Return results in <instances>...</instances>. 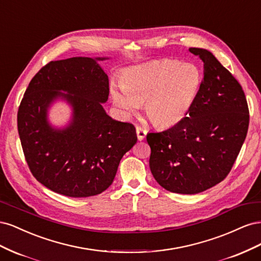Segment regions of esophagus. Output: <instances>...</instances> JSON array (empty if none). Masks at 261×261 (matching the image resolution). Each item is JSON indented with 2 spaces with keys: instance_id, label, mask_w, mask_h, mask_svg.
Instances as JSON below:
<instances>
[{
  "instance_id": "34e87169",
  "label": "esophagus",
  "mask_w": 261,
  "mask_h": 261,
  "mask_svg": "<svg viewBox=\"0 0 261 261\" xmlns=\"http://www.w3.org/2000/svg\"><path fill=\"white\" fill-rule=\"evenodd\" d=\"M136 134H137V138L138 140H144L146 135H147V130L144 127H140V126H137L136 127Z\"/></svg>"
}]
</instances>
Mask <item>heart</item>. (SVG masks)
<instances>
[{
	"label": "heart",
	"mask_w": 261,
	"mask_h": 261,
	"mask_svg": "<svg viewBox=\"0 0 261 261\" xmlns=\"http://www.w3.org/2000/svg\"><path fill=\"white\" fill-rule=\"evenodd\" d=\"M200 70L192 63L163 60L133 66L126 70L122 85L111 88L114 105L127 116L140 105L158 127L181 122L191 111L201 88Z\"/></svg>",
	"instance_id": "b5f03b06"
}]
</instances>
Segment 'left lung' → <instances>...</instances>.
Listing matches in <instances>:
<instances>
[{
    "mask_svg": "<svg viewBox=\"0 0 261 261\" xmlns=\"http://www.w3.org/2000/svg\"><path fill=\"white\" fill-rule=\"evenodd\" d=\"M203 62L200 92L186 117L147 134L149 165L169 192L193 195L223 180L247 135L249 112L239 82L210 51L191 48Z\"/></svg>",
    "mask_w": 261,
    "mask_h": 261,
    "instance_id": "left-lung-1",
    "label": "left lung"
}]
</instances>
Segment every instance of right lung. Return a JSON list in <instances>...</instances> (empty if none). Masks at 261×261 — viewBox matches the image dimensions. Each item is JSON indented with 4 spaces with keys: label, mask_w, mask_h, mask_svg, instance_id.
I'll return each mask as SVG.
<instances>
[{
    "label": "right lung",
    "mask_w": 261,
    "mask_h": 261,
    "mask_svg": "<svg viewBox=\"0 0 261 261\" xmlns=\"http://www.w3.org/2000/svg\"><path fill=\"white\" fill-rule=\"evenodd\" d=\"M109 58L52 61L29 83L17 113L21 147L33 175L51 191L74 198L101 194L112 184L123 155L136 144L130 123L109 116ZM57 100L72 110L63 128L48 120Z\"/></svg>",
    "instance_id": "obj_1"
}]
</instances>
